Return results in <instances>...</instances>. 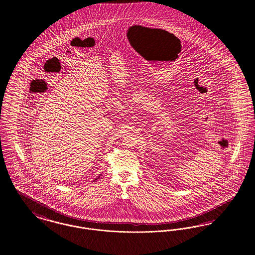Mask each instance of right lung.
I'll return each instance as SVG.
<instances>
[{
  "instance_id": "right-lung-1",
  "label": "right lung",
  "mask_w": 255,
  "mask_h": 255,
  "mask_svg": "<svg viewBox=\"0 0 255 255\" xmlns=\"http://www.w3.org/2000/svg\"><path fill=\"white\" fill-rule=\"evenodd\" d=\"M100 175H101V174H100ZM100 175H99V176H98V177H97V179H95V181H96V180H97V179H99V177H100ZM95 181H94V182H95Z\"/></svg>"
}]
</instances>
